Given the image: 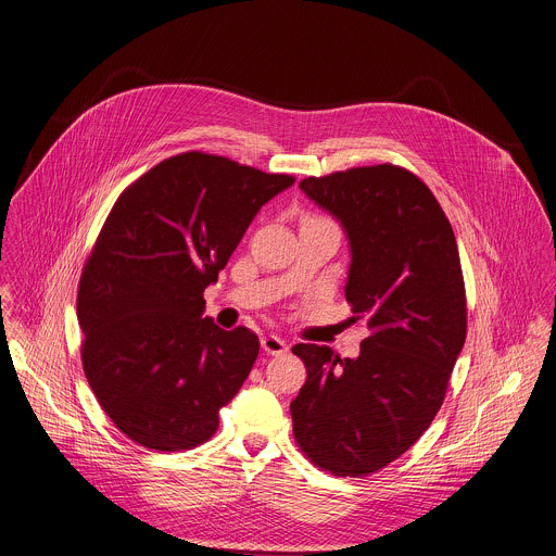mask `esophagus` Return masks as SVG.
I'll use <instances>...</instances> for the list:
<instances>
[{
	"label": "esophagus",
	"instance_id": "esophagus-1",
	"mask_svg": "<svg viewBox=\"0 0 556 556\" xmlns=\"http://www.w3.org/2000/svg\"><path fill=\"white\" fill-rule=\"evenodd\" d=\"M262 350L266 354H273V356H279V354H286L288 352V345L283 339H279L277 334H264L262 337Z\"/></svg>",
	"mask_w": 556,
	"mask_h": 556
}]
</instances>
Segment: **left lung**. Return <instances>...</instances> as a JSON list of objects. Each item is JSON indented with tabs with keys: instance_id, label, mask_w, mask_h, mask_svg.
<instances>
[{
	"instance_id": "1",
	"label": "left lung",
	"mask_w": 556,
	"mask_h": 556,
	"mask_svg": "<svg viewBox=\"0 0 556 556\" xmlns=\"http://www.w3.org/2000/svg\"><path fill=\"white\" fill-rule=\"evenodd\" d=\"M301 189L345 228V299L370 334L356 361L299 343L307 381L292 401L294 439L339 478H365L431 427L467 337L454 230L425 181L394 164L307 177Z\"/></svg>"
}]
</instances>
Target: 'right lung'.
<instances>
[{
  "mask_svg": "<svg viewBox=\"0 0 556 556\" xmlns=\"http://www.w3.org/2000/svg\"><path fill=\"white\" fill-rule=\"evenodd\" d=\"M292 175L222 155H173L113 204L78 281L85 377L111 422L134 443L179 452L208 441L260 341L245 326L202 317L245 230Z\"/></svg>",
  "mask_w": 556,
  "mask_h": 556,
  "instance_id": "add662e5",
  "label": "right lung"
}]
</instances>
